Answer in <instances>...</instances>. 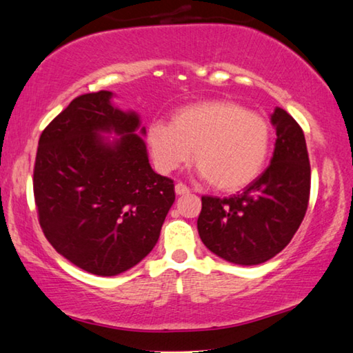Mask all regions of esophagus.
<instances>
[{
    "mask_svg": "<svg viewBox=\"0 0 353 353\" xmlns=\"http://www.w3.org/2000/svg\"><path fill=\"white\" fill-rule=\"evenodd\" d=\"M174 190H176V194H177V196H183V194H188V193H190V188L187 187V185L181 183V182L176 183Z\"/></svg>",
    "mask_w": 353,
    "mask_h": 353,
    "instance_id": "esophagus-1",
    "label": "esophagus"
}]
</instances>
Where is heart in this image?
I'll return each mask as SVG.
<instances>
[{"mask_svg": "<svg viewBox=\"0 0 353 353\" xmlns=\"http://www.w3.org/2000/svg\"><path fill=\"white\" fill-rule=\"evenodd\" d=\"M148 145L156 168L170 174L193 151L199 174L216 190L245 188L267 163L272 128L262 115L232 100H205L179 108L170 125L154 121Z\"/></svg>", "mask_w": 353, "mask_h": 353, "instance_id": "heart-1", "label": "heart"}]
</instances>
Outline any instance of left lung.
<instances>
[{
	"instance_id": "8db88e82",
	"label": "left lung",
	"mask_w": 353,
	"mask_h": 353,
	"mask_svg": "<svg viewBox=\"0 0 353 353\" xmlns=\"http://www.w3.org/2000/svg\"><path fill=\"white\" fill-rule=\"evenodd\" d=\"M276 130L270 166L230 197H202L197 230L210 252L239 265H258L287 247L303 222L310 196L304 132L287 111L272 114Z\"/></svg>"
}]
</instances>
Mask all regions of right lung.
Here are the masks:
<instances>
[{"instance_id": "add662e5", "label": "right lung", "mask_w": 353, "mask_h": 353, "mask_svg": "<svg viewBox=\"0 0 353 353\" xmlns=\"http://www.w3.org/2000/svg\"><path fill=\"white\" fill-rule=\"evenodd\" d=\"M112 97L99 91L70 101L41 132L34 168L44 236L99 276L130 270L154 248L176 199L171 179L151 168L139 114L115 108Z\"/></svg>"}]
</instances>
